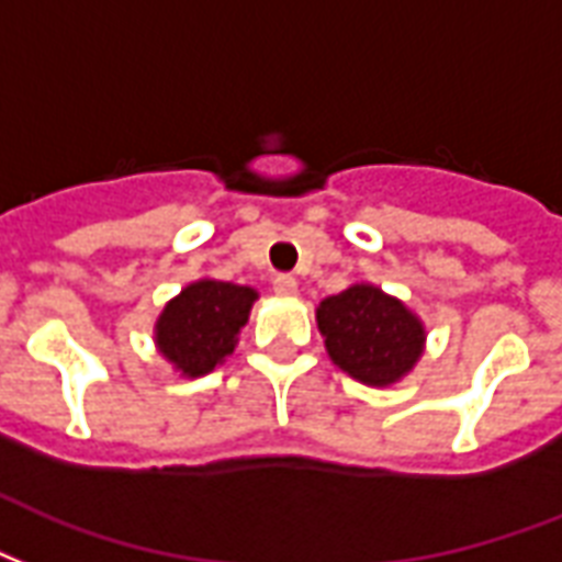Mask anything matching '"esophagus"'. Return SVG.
<instances>
[{
  "mask_svg": "<svg viewBox=\"0 0 562 562\" xmlns=\"http://www.w3.org/2000/svg\"><path fill=\"white\" fill-rule=\"evenodd\" d=\"M273 291H277L280 297H294V294H297V280H294L291 273H277V277H273Z\"/></svg>",
  "mask_w": 562,
  "mask_h": 562,
  "instance_id": "obj_1",
  "label": "esophagus"
}]
</instances>
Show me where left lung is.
<instances>
[{"mask_svg": "<svg viewBox=\"0 0 562 562\" xmlns=\"http://www.w3.org/2000/svg\"><path fill=\"white\" fill-rule=\"evenodd\" d=\"M318 329L329 359L366 385H392L424 353V324L376 285L357 282L321 300Z\"/></svg>", "mask_w": 562, "mask_h": 562, "instance_id": "1", "label": "left lung"}]
</instances>
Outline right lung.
<instances>
[{
  "instance_id": "add662e5",
  "label": "right lung",
  "mask_w": 562,
  "mask_h": 562,
  "mask_svg": "<svg viewBox=\"0 0 562 562\" xmlns=\"http://www.w3.org/2000/svg\"><path fill=\"white\" fill-rule=\"evenodd\" d=\"M250 285L196 280L167 303L156 321V345L182 376H203L221 366L238 345L250 318Z\"/></svg>"
}]
</instances>
